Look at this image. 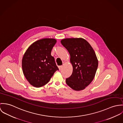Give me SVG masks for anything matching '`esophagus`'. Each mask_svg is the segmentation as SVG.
<instances>
[{
	"label": "esophagus",
	"instance_id": "esophagus-1",
	"mask_svg": "<svg viewBox=\"0 0 123 123\" xmlns=\"http://www.w3.org/2000/svg\"><path fill=\"white\" fill-rule=\"evenodd\" d=\"M62 68H63V66H59V67H58V68H59V70H61V69Z\"/></svg>",
	"mask_w": 123,
	"mask_h": 123
}]
</instances>
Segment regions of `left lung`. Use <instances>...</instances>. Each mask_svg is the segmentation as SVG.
I'll return each mask as SVG.
<instances>
[{
	"mask_svg": "<svg viewBox=\"0 0 123 123\" xmlns=\"http://www.w3.org/2000/svg\"><path fill=\"white\" fill-rule=\"evenodd\" d=\"M61 43L68 50L73 68L72 75L66 83L72 89L81 91L93 80L98 66V60L93 49L82 38H67Z\"/></svg>",
	"mask_w": 123,
	"mask_h": 123,
	"instance_id": "left-lung-1",
	"label": "left lung"
}]
</instances>
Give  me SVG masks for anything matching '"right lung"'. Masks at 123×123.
Listing matches in <instances>:
<instances>
[{"mask_svg":"<svg viewBox=\"0 0 123 123\" xmlns=\"http://www.w3.org/2000/svg\"><path fill=\"white\" fill-rule=\"evenodd\" d=\"M56 42L54 39L45 38L37 41L28 48L22 59L23 73L29 82L35 87H41L50 80L58 70L55 59L51 55Z\"/></svg>","mask_w":123,"mask_h":123,"instance_id":"1","label":"right lung"}]
</instances>
